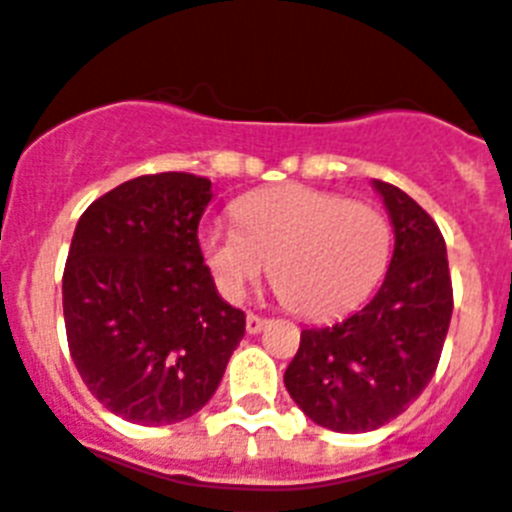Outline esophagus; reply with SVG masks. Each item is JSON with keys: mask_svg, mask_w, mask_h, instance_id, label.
Here are the masks:
<instances>
[{"mask_svg": "<svg viewBox=\"0 0 512 512\" xmlns=\"http://www.w3.org/2000/svg\"><path fill=\"white\" fill-rule=\"evenodd\" d=\"M266 327V319H261V316L256 314H248L246 316V329H248V335H259L261 329Z\"/></svg>", "mask_w": 512, "mask_h": 512, "instance_id": "34e87169", "label": "esophagus"}]
</instances>
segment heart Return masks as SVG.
<instances>
[{"mask_svg":"<svg viewBox=\"0 0 512 512\" xmlns=\"http://www.w3.org/2000/svg\"><path fill=\"white\" fill-rule=\"evenodd\" d=\"M237 225H206L198 248L219 293L240 301L269 264L274 290L295 314L332 319L356 308L390 264L384 211L340 193L287 183L251 193Z\"/></svg>","mask_w":512,"mask_h":512,"instance_id":"obj_1","label":"heart"}]
</instances>
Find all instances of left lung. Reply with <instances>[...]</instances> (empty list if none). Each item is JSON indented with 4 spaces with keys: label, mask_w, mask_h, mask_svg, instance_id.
<instances>
[{
    "label": "left lung",
    "mask_w": 512,
    "mask_h": 512,
    "mask_svg": "<svg viewBox=\"0 0 512 512\" xmlns=\"http://www.w3.org/2000/svg\"><path fill=\"white\" fill-rule=\"evenodd\" d=\"M374 190L395 230L382 287L361 311L301 332L285 387L314 424L342 434L379 429L432 382L453 316L445 238L408 193Z\"/></svg>",
    "instance_id": "left-lung-1"
}]
</instances>
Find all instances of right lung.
I'll list each match as a JSON object with an SVG mask.
<instances>
[{"instance_id":"add662e5","label":"right lung","mask_w":512,"mask_h":512,"mask_svg":"<svg viewBox=\"0 0 512 512\" xmlns=\"http://www.w3.org/2000/svg\"><path fill=\"white\" fill-rule=\"evenodd\" d=\"M209 201L206 177L143 175L96 198L75 227L62 277L70 356L94 398L133 424L201 411L246 335L198 248Z\"/></svg>"}]
</instances>
